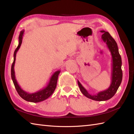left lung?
Masks as SVG:
<instances>
[{
    "label": "left lung",
    "mask_w": 134,
    "mask_h": 134,
    "mask_svg": "<svg viewBox=\"0 0 134 134\" xmlns=\"http://www.w3.org/2000/svg\"><path fill=\"white\" fill-rule=\"evenodd\" d=\"M101 32L104 33L102 35L101 38L103 41L106 43L112 58V69L110 86L107 89L99 92L96 94L92 95L88 93L86 89L78 81V86L82 94L87 98L98 101H106L112 98L115 94L119 87L120 86L123 78V72L121 70V58L119 52L118 44L108 32L101 30Z\"/></svg>",
    "instance_id": "left-lung-1"
}]
</instances>
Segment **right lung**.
Returning a JSON list of instances; mask_svg holds the SVG:
<instances>
[{
    "label": "right lung",
    "mask_w": 134,
    "mask_h": 134,
    "mask_svg": "<svg viewBox=\"0 0 134 134\" xmlns=\"http://www.w3.org/2000/svg\"><path fill=\"white\" fill-rule=\"evenodd\" d=\"M25 30H23L21 31L20 32L19 36V44L18 47L16 48V49L14 51V61L11 65V78L13 81V83L16 90L18 92V94L20 96L21 98H23L25 100L29 102H39L45 100V99H47L48 97L52 94L55 91L56 85H57V81H58V76L60 72V71L58 70L57 71L54 72L53 74L51 76L50 78V80L48 82L47 85L43 89L41 90H40L37 92L33 93H29L26 92H25L22 88L19 86L18 82H17L15 75V71H14V65H15V59H16V54L17 51L19 49L20 47H21L22 42V38H23V36L24 34Z\"/></svg>",
    "instance_id": "add662e5"
}]
</instances>
